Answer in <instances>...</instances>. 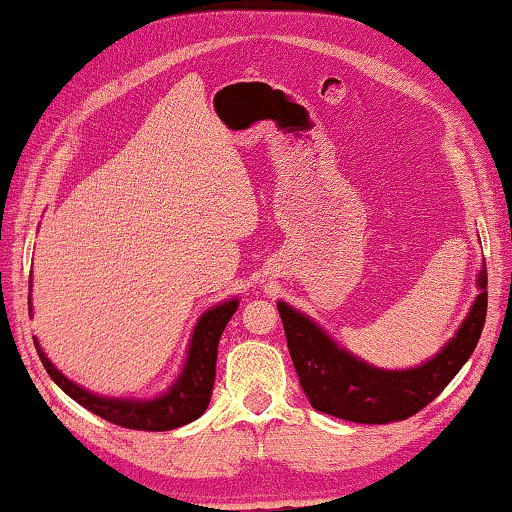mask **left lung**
<instances>
[{"label": "left lung", "mask_w": 512, "mask_h": 512, "mask_svg": "<svg viewBox=\"0 0 512 512\" xmlns=\"http://www.w3.org/2000/svg\"><path fill=\"white\" fill-rule=\"evenodd\" d=\"M478 293L469 316L439 355L410 371H384L352 357L304 313L279 302V316L297 377L313 410L352 423L410 419L432 403L474 352L487 313V272L478 274Z\"/></svg>", "instance_id": "obj_1"}]
</instances>
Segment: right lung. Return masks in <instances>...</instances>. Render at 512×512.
Listing matches in <instances>:
<instances>
[{
    "instance_id": "1",
    "label": "right lung",
    "mask_w": 512,
    "mask_h": 512,
    "mask_svg": "<svg viewBox=\"0 0 512 512\" xmlns=\"http://www.w3.org/2000/svg\"><path fill=\"white\" fill-rule=\"evenodd\" d=\"M238 309V300L212 306L199 318L194 327L187 361L180 371L178 380L171 384V389L153 400H130V398H105L96 393L77 387L64 373H59L50 359L45 357L41 345L34 338L36 352L41 357L47 375L64 389L75 403H80L86 410L98 414L100 419L116 423L121 428L130 430H174L192 423L194 419L206 412L212 396V382H215L217 366V345L226 322Z\"/></svg>"
}]
</instances>
